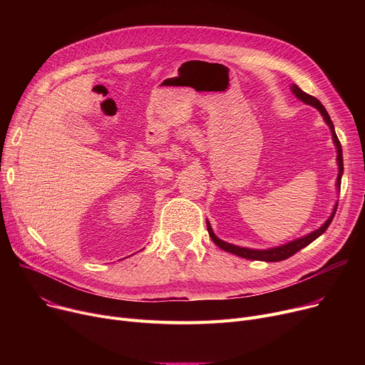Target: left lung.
<instances>
[{"label": "left lung", "mask_w": 365, "mask_h": 365, "mask_svg": "<svg viewBox=\"0 0 365 365\" xmlns=\"http://www.w3.org/2000/svg\"><path fill=\"white\" fill-rule=\"evenodd\" d=\"M292 88H293V93L296 94V98H299V99H300L302 102H304V103H308V105L317 108V109L321 112V115L324 117L325 123L329 124V127H330V130H331L333 140H334V145H336V149H337V164H339L337 187L340 189V182H341V175H343L341 145H340V140H339L337 134H336V131H334V125H333V121H331V118H330V115H329L327 110H325V108L322 106V103H321L317 98H314V96H311V94H308V93H304V91H303L302 88H299L297 86H293ZM336 210H337V204H336V207H334V212H333L331 216L327 219V222H325L319 229H317V231L311 232L309 235H306V237H303V238H299V240H296V241H292V242H289V244H285V245L275 247V248H269V250H252V248H244V247H238V245H232V244H229V242H225V241L219 240V238L215 235L213 229H212V226H210L208 222H207V229H208L210 238H212L213 242H215L217 247H220L222 250H225V252H229V253L237 255V256L244 257V259H250V260L281 262V260H285V259H289L290 256L296 255L299 250H302L303 247L309 245L312 241H315L319 235H322L325 231H327V227L330 226V223H331V220H333V217H334V215H336Z\"/></svg>", "instance_id": "obj_1"}]
</instances>
